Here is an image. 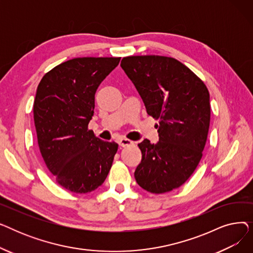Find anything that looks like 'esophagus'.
<instances>
[{
    "label": "esophagus",
    "instance_id": "1",
    "mask_svg": "<svg viewBox=\"0 0 253 253\" xmlns=\"http://www.w3.org/2000/svg\"><path fill=\"white\" fill-rule=\"evenodd\" d=\"M132 144H133V141L130 140V139H127L125 137H122V138L119 139V145H120V147H122V148L128 147V145H132Z\"/></svg>",
    "mask_w": 253,
    "mask_h": 253
}]
</instances>
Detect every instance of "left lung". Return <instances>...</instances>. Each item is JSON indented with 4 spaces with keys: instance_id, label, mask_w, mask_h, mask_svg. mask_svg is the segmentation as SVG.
Instances as JSON below:
<instances>
[{
    "instance_id": "1",
    "label": "left lung",
    "mask_w": 253,
    "mask_h": 253,
    "mask_svg": "<svg viewBox=\"0 0 253 253\" xmlns=\"http://www.w3.org/2000/svg\"><path fill=\"white\" fill-rule=\"evenodd\" d=\"M121 68L134 84L148 115L159 120V141L138 143L142 158L134 177L143 190L179 188L203 156L210 124L209 92L202 80L175 58L128 56Z\"/></svg>"
}]
</instances>
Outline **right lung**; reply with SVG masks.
<instances>
[{"mask_svg":"<svg viewBox=\"0 0 253 253\" xmlns=\"http://www.w3.org/2000/svg\"><path fill=\"white\" fill-rule=\"evenodd\" d=\"M121 57H78L62 62L42 78L34 101L40 152L65 190L86 194L103 183L118 143L103 141L88 129L95 92Z\"/></svg>","mask_w":253,"mask_h":253,"instance_id":"obj_1","label":"right lung"}]
</instances>
